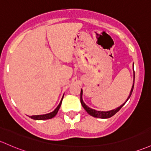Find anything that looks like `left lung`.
<instances>
[{
    "instance_id": "obj_1",
    "label": "left lung",
    "mask_w": 151,
    "mask_h": 151,
    "mask_svg": "<svg viewBox=\"0 0 151 151\" xmlns=\"http://www.w3.org/2000/svg\"><path fill=\"white\" fill-rule=\"evenodd\" d=\"M134 82H135V72H134L133 84H132V88H131V91H130V94H129V96H128V97H127V100L125 101V103L122 104V105H120V107H117V108L114 109V110H110V111H106V112H105V111H97V110H94V109L90 108V107H89L88 106H87V105H85V103H84V102H83V100H82V89H81V93H80V102H81V104H82V107H84V110L87 111V113H88L89 115H90L91 116H93V117H99V118H102V119L109 118V117H112V116H113L114 115H115V114L117 113V112H118V111L122 108V106H123L125 103H126V102H127V100H128V99L130 98V96H131V94H132V90H133Z\"/></svg>"
}]
</instances>
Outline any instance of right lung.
I'll use <instances>...</instances> for the list:
<instances>
[{"mask_svg":"<svg viewBox=\"0 0 151 151\" xmlns=\"http://www.w3.org/2000/svg\"><path fill=\"white\" fill-rule=\"evenodd\" d=\"M64 97V96H63ZM62 100H63V97L62 99V100H61L60 103L59 104V105L57 106V108L55 109L53 112H50V113H48V114H46V115H32V116H30V117H31V119H34V120H48V119H51L52 118V117H54V116L57 114L58 111H59V108H60L61 107V105H62Z\"/></svg>","mask_w":151,"mask_h":151,"instance_id":"1","label":"right lung"}]
</instances>
